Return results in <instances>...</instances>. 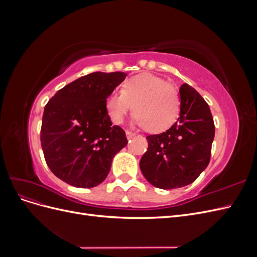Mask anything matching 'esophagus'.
Returning a JSON list of instances; mask_svg holds the SVG:
<instances>
[{"mask_svg": "<svg viewBox=\"0 0 257 257\" xmlns=\"http://www.w3.org/2000/svg\"><path fill=\"white\" fill-rule=\"evenodd\" d=\"M126 133V137H127V139H131V138H133L134 136H135V133H133V132H130V131H126L125 132Z\"/></svg>", "mask_w": 257, "mask_h": 257, "instance_id": "1", "label": "esophagus"}]
</instances>
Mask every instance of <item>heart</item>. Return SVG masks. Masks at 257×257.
I'll return each mask as SVG.
<instances>
[{
    "instance_id": "b5f03b06",
    "label": "heart",
    "mask_w": 257,
    "mask_h": 257,
    "mask_svg": "<svg viewBox=\"0 0 257 257\" xmlns=\"http://www.w3.org/2000/svg\"><path fill=\"white\" fill-rule=\"evenodd\" d=\"M105 106L115 124L123 123L134 107L137 125L159 133L176 122L180 111V98L174 85L164 79L151 74H141L124 82L121 92H111Z\"/></svg>"
}]
</instances>
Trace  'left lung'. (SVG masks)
<instances>
[{
  "mask_svg": "<svg viewBox=\"0 0 257 257\" xmlns=\"http://www.w3.org/2000/svg\"><path fill=\"white\" fill-rule=\"evenodd\" d=\"M180 112L172 127L147 136L148 150L141 169L155 188L170 190L191 184L207 168L214 138V123L205 99L188 83L180 90Z\"/></svg>",
  "mask_w": 257,
  "mask_h": 257,
  "instance_id": "left-lung-1",
  "label": "left lung"
}]
</instances>
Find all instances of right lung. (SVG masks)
Wrapping results in <instances>:
<instances>
[{
  "instance_id": "1",
  "label": "right lung",
  "mask_w": 257,
  "mask_h": 257,
  "mask_svg": "<svg viewBox=\"0 0 257 257\" xmlns=\"http://www.w3.org/2000/svg\"><path fill=\"white\" fill-rule=\"evenodd\" d=\"M125 77L122 72L91 73L59 90L45 106L42 148L48 167L62 181L94 188L127 145L125 132L112 125L105 106Z\"/></svg>"
}]
</instances>
